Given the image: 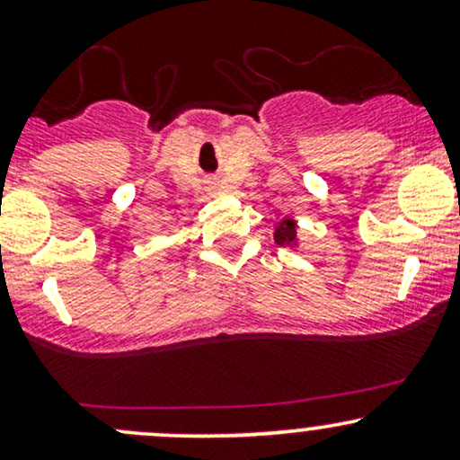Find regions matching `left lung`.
<instances>
[{
    "mask_svg": "<svg viewBox=\"0 0 460 460\" xmlns=\"http://www.w3.org/2000/svg\"><path fill=\"white\" fill-rule=\"evenodd\" d=\"M274 242L279 246H289V248H298V234H296V220L285 216L281 218V223L274 226Z\"/></svg>",
    "mask_w": 460,
    "mask_h": 460,
    "instance_id": "1",
    "label": "left lung"
}]
</instances>
